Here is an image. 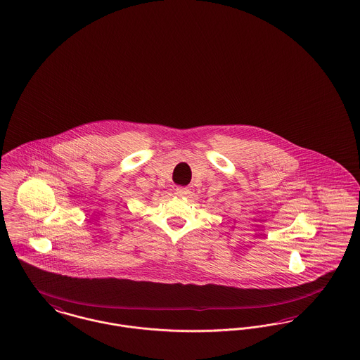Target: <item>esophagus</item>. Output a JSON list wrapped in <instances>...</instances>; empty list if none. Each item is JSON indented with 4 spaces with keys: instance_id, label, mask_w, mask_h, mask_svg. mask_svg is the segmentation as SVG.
<instances>
[{
    "instance_id": "esophagus-1",
    "label": "esophagus",
    "mask_w": 360,
    "mask_h": 360,
    "mask_svg": "<svg viewBox=\"0 0 360 360\" xmlns=\"http://www.w3.org/2000/svg\"><path fill=\"white\" fill-rule=\"evenodd\" d=\"M189 193H191V191H189L188 188H184V186H178V188L175 189V194L179 195V197H185V195H188Z\"/></svg>"
}]
</instances>
